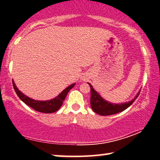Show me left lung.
<instances>
[{"label":"left lung","instance_id":"1","mask_svg":"<svg viewBox=\"0 0 160 160\" xmlns=\"http://www.w3.org/2000/svg\"><path fill=\"white\" fill-rule=\"evenodd\" d=\"M88 85L90 87V92H91V98H90V105L92 110L95 113L98 115L105 116V115H111L114 114L119 113L122 112L127 108L130 107L135 100L138 97L140 91H139L137 94L135 98L132 99L131 101H129L128 102L121 103V104H116L108 102V101L104 100L101 97L97 91L95 90L92 85L88 82Z\"/></svg>","mask_w":160,"mask_h":160}]
</instances>
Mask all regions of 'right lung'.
<instances>
[{
	"mask_svg": "<svg viewBox=\"0 0 160 160\" xmlns=\"http://www.w3.org/2000/svg\"><path fill=\"white\" fill-rule=\"evenodd\" d=\"M75 85V83H73V84L68 86L62 92H61V93H60L56 98L51 99L50 100L40 101L33 100V99L30 98L24 95L23 93L21 92V91L18 89L13 80H12L13 88L19 98L21 99L22 102L26 104L27 105H28L29 107L33 109V110L42 113H52L59 110L62 105L63 101H64L65 98H66L68 92L74 87Z\"/></svg>",
	"mask_w": 160,
	"mask_h": 160,
	"instance_id": "right-lung-1",
	"label": "right lung"
}]
</instances>
